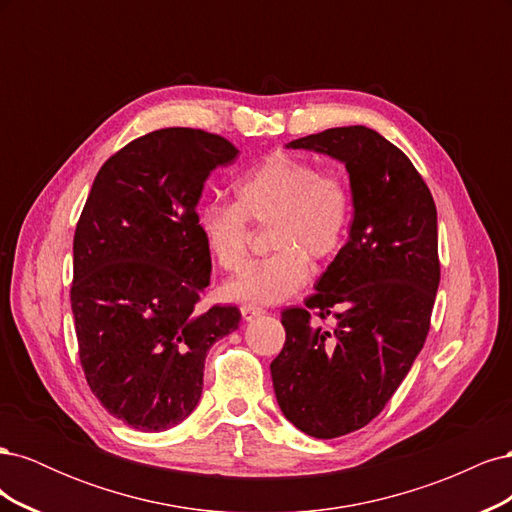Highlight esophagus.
<instances>
[{
    "label": "esophagus",
    "instance_id": "obj_1",
    "mask_svg": "<svg viewBox=\"0 0 512 512\" xmlns=\"http://www.w3.org/2000/svg\"><path fill=\"white\" fill-rule=\"evenodd\" d=\"M262 314H265V309H262V307H256V305H243V307H241V316H243V320H247V322L258 318V316H262Z\"/></svg>",
    "mask_w": 512,
    "mask_h": 512
}]
</instances>
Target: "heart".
Segmentation results:
<instances>
[{"label":"heart","instance_id":"obj_1","mask_svg":"<svg viewBox=\"0 0 512 512\" xmlns=\"http://www.w3.org/2000/svg\"><path fill=\"white\" fill-rule=\"evenodd\" d=\"M352 211V188L342 173L277 151L235 183V203L198 211V232L222 269L239 271L250 254V222L271 223L269 247L275 252L252 262L224 290L243 303H280L307 284L309 258L327 262L339 254Z\"/></svg>","mask_w":512,"mask_h":512}]
</instances>
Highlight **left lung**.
<instances>
[{"label":"left lung","instance_id":"1","mask_svg":"<svg viewBox=\"0 0 512 512\" xmlns=\"http://www.w3.org/2000/svg\"><path fill=\"white\" fill-rule=\"evenodd\" d=\"M288 147L344 162L354 200L348 243L305 307L282 312L286 344L271 363L284 416L329 440L374 421L425 344L440 284L438 213L406 153L376 130L331 128Z\"/></svg>","mask_w":512,"mask_h":512}]
</instances>
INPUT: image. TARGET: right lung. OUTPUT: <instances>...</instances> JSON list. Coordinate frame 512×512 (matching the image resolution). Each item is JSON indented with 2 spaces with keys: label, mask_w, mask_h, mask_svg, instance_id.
<instances>
[{
  "label": "right lung",
  "mask_w": 512,
  "mask_h": 512,
  "mask_svg": "<svg viewBox=\"0 0 512 512\" xmlns=\"http://www.w3.org/2000/svg\"><path fill=\"white\" fill-rule=\"evenodd\" d=\"M239 149L220 134L164 128L108 158L74 230L70 303L91 393L141 431L179 425L203 393L209 348L239 327L235 305L198 303L211 256L198 198Z\"/></svg>",
  "instance_id": "add662e5"
}]
</instances>
